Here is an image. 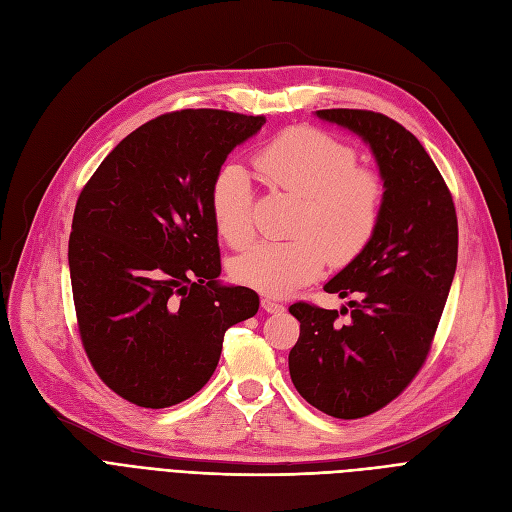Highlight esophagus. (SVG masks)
<instances>
[{
    "instance_id": "1",
    "label": "esophagus",
    "mask_w": 512,
    "mask_h": 512,
    "mask_svg": "<svg viewBox=\"0 0 512 512\" xmlns=\"http://www.w3.org/2000/svg\"><path fill=\"white\" fill-rule=\"evenodd\" d=\"M260 305H262V309H264V311H267V313H273V315L284 311V305L277 303V301H271V298H262Z\"/></svg>"
}]
</instances>
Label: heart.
<instances>
[{
  "label": "heart",
  "mask_w": 512,
  "mask_h": 512,
  "mask_svg": "<svg viewBox=\"0 0 512 512\" xmlns=\"http://www.w3.org/2000/svg\"><path fill=\"white\" fill-rule=\"evenodd\" d=\"M356 150L311 127L273 137L254 156V167L273 188L303 199L288 241H258L237 256L231 275L267 296H288L317 279L326 264L354 260L373 239L383 207V182L358 167ZM250 173L237 163L218 169L209 190L211 218L220 237L241 248L254 235Z\"/></svg>",
  "instance_id": "1"
}]
</instances>
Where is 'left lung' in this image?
I'll list each match as a JSON object with an SVG mask.
<instances>
[{
	"label": "left lung",
	"mask_w": 512,
	"mask_h": 512,
	"mask_svg": "<svg viewBox=\"0 0 512 512\" xmlns=\"http://www.w3.org/2000/svg\"><path fill=\"white\" fill-rule=\"evenodd\" d=\"M315 116L373 152L383 207L373 239L324 286L356 296L347 322L337 309L294 303L301 337L288 364L298 394L315 409L358 419L392 402L428 356L457 267V216L430 154L396 120L366 110Z\"/></svg>",
	"instance_id": "obj_1"
}]
</instances>
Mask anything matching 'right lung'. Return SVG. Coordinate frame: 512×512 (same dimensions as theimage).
Segmentation results:
<instances>
[{
    "instance_id": "right-lung-1",
    "label": "right lung",
    "mask_w": 512,
    "mask_h": 512,
    "mask_svg": "<svg viewBox=\"0 0 512 512\" xmlns=\"http://www.w3.org/2000/svg\"><path fill=\"white\" fill-rule=\"evenodd\" d=\"M264 116H158L105 156L80 192L69 275L82 345L103 383L146 409L173 407L214 375L224 332L258 294L220 277L209 190Z\"/></svg>"
}]
</instances>
